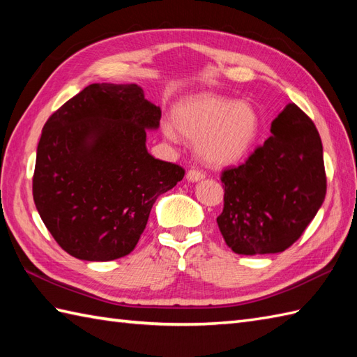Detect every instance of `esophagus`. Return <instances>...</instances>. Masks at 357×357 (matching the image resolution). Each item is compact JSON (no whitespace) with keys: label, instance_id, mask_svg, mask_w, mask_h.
Listing matches in <instances>:
<instances>
[{"label":"esophagus","instance_id":"1","mask_svg":"<svg viewBox=\"0 0 357 357\" xmlns=\"http://www.w3.org/2000/svg\"><path fill=\"white\" fill-rule=\"evenodd\" d=\"M204 178H206V173H204L199 169H190V170L187 172V179L192 181V183H195V181L204 179Z\"/></svg>","mask_w":357,"mask_h":357}]
</instances>
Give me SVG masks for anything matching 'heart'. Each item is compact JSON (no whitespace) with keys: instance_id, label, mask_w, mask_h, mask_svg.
I'll use <instances>...</instances> for the list:
<instances>
[{"instance_id":"obj_1","label":"heart","mask_w":357,"mask_h":357,"mask_svg":"<svg viewBox=\"0 0 357 357\" xmlns=\"http://www.w3.org/2000/svg\"><path fill=\"white\" fill-rule=\"evenodd\" d=\"M173 126H165V135L178 139V132L196 139V151L202 161L224 165L236 161L255 142L259 118L252 104L233 102L229 98L199 93L181 101L173 110Z\"/></svg>"}]
</instances>
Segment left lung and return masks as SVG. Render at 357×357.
I'll use <instances>...</instances> for the list:
<instances>
[{"mask_svg": "<svg viewBox=\"0 0 357 357\" xmlns=\"http://www.w3.org/2000/svg\"><path fill=\"white\" fill-rule=\"evenodd\" d=\"M271 133L245 162L221 173L224 208L216 222L238 255L291 247L327 193L322 141L307 113L288 104L271 123Z\"/></svg>", "mask_w": 357, "mask_h": 357, "instance_id": "obj_1", "label": "left lung"}]
</instances>
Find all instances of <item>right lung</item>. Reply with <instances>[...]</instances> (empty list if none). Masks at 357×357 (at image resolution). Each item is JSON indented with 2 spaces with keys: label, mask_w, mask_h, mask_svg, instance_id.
I'll list each match as a JSON object with an SVG mask.
<instances>
[{
  "label": "right lung",
  "mask_w": 357,
  "mask_h": 357,
  "mask_svg": "<svg viewBox=\"0 0 357 357\" xmlns=\"http://www.w3.org/2000/svg\"><path fill=\"white\" fill-rule=\"evenodd\" d=\"M159 119L161 109L136 84H90L52 113L38 142L32 193L64 252L101 262L133 252L158 196L185 174L147 151L146 128Z\"/></svg>",
  "instance_id": "obj_1"
}]
</instances>
